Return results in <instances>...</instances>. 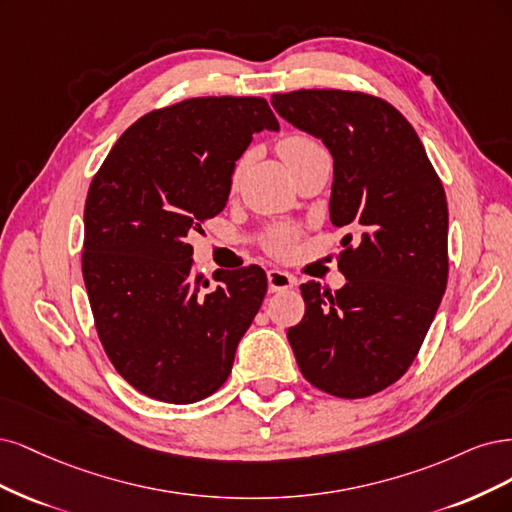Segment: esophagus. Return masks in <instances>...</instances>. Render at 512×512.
I'll use <instances>...</instances> for the list:
<instances>
[{"mask_svg": "<svg viewBox=\"0 0 512 512\" xmlns=\"http://www.w3.org/2000/svg\"><path fill=\"white\" fill-rule=\"evenodd\" d=\"M295 285V278L285 272V270H278V268H272L268 270V289L270 293H278V291H287Z\"/></svg>", "mask_w": 512, "mask_h": 512, "instance_id": "obj_1", "label": "esophagus"}]
</instances>
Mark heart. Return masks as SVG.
Listing matches in <instances>:
<instances>
[{
    "instance_id": "obj_1",
    "label": "heart",
    "mask_w": 512,
    "mask_h": 512,
    "mask_svg": "<svg viewBox=\"0 0 512 512\" xmlns=\"http://www.w3.org/2000/svg\"><path fill=\"white\" fill-rule=\"evenodd\" d=\"M317 148H321L315 140L308 138V136H300V134H293V136H287L278 142V153L280 157L285 159L287 166H291L293 161L302 159L304 155L317 151ZM242 172V163H238V168L234 172V178H238V174ZM293 240H295V232L293 229H278V232L272 236L270 240V249L278 255H283L287 251H291L293 246Z\"/></svg>"
}]
</instances>
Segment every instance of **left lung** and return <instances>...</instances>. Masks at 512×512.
<instances>
[{"label": "left lung", "mask_w": 512, "mask_h": 512, "mask_svg": "<svg viewBox=\"0 0 512 512\" xmlns=\"http://www.w3.org/2000/svg\"><path fill=\"white\" fill-rule=\"evenodd\" d=\"M274 110L315 136L334 159L329 219L342 238L346 283L302 289L304 319L287 338L310 385L366 398L417 357L447 289L449 208L417 131L385 100L353 91L272 95Z\"/></svg>", "instance_id": "obj_1"}]
</instances>
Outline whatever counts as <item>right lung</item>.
<instances>
[{
	"mask_svg": "<svg viewBox=\"0 0 512 512\" xmlns=\"http://www.w3.org/2000/svg\"><path fill=\"white\" fill-rule=\"evenodd\" d=\"M278 131L263 97H195L131 125L85 204L82 276L112 366L148 398L193 404L234 366L268 276L193 266L189 236L225 208L253 134Z\"/></svg>",
	"mask_w": 512,
	"mask_h": 512,
	"instance_id": "add662e5",
	"label": "right lung"
}]
</instances>
